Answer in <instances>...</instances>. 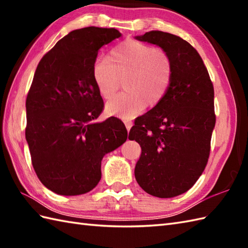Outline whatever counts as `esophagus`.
<instances>
[{
    "label": "esophagus",
    "mask_w": 248,
    "mask_h": 248,
    "mask_svg": "<svg viewBox=\"0 0 248 248\" xmlns=\"http://www.w3.org/2000/svg\"><path fill=\"white\" fill-rule=\"evenodd\" d=\"M124 125H125V128H127V130L130 131V129H131V127H132V125H133V124H132V121L127 120V121H124Z\"/></svg>",
    "instance_id": "1"
}]
</instances>
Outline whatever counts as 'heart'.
Instances as JSON below:
<instances>
[{"instance_id":"heart-1","label":"heart","mask_w":248,"mask_h":248,"mask_svg":"<svg viewBox=\"0 0 248 248\" xmlns=\"http://www.w3.org/2000/svg\"><path fill=\"white\" fill-rule=\"evenodd\" d=\"M93 78L103 99H110L124 78L125 92L105 105L108 115L130 119L165 97L172 78V62L165 51L135 40H125L110 50L109 57H97Z\"/></svg>"}]
</instances>
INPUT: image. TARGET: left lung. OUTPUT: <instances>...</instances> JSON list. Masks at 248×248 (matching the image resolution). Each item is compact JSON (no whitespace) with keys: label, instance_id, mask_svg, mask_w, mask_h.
<instances>
[{"label":"left lung","instance_id":"left-lung-1","mask_svg":"<svg viewBox=\"0 0 248 248\" xmlns=\"http://www.w3.org/2000/svg\"><path fill=\"white\" fill-rule=\"evenodd\" d=\"M135 39L160 46L172 62L165 97L130 130L129 140L141 147L135 179L152 196L176 197L194 186L207 165L215 127L213 85L198 52L180 37L151 31Z\"/></svg>","mask_w":248,"mask_h":248}]
</instances>
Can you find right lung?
<instances>
[{"label": "right lung", "instance_id": "obj_1", "mask_svg": "<svg viewBox=\"0 0 248 248\" xmlns=\"http://www.w3.org/2000/svg\"><path fill=\"white\" fill-rule=\"evenodd\" d=\"M119 37L116 29L75 30L36 68L25 103V139L37 177L59 195L77 196L96 187L103 156L127 140L121 120L96 121L103 100L93 78L100 48Z\"/></svg>", "mask_w": 248, "mask_h": 248}]
</instances>
